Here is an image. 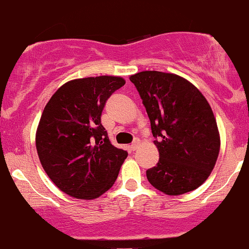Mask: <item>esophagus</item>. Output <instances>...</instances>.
<instances>
[{"label": "esophagus", "instance_id": "34e87169", "mask_svg": "<svg viewBox=\"0 0 249 249\" xmlns=\"http://www.w3.org/2000/svg\"><path fill=\"white\" fill-rule=\"evenodd\" d=\"M140 145V141L138 140V139H135L134 141H133V143L132 145H130V148H132V151H135L136 148H138V146Z\"/></svg>", "mask_w": 249, "mask_h": 249}]
</instances>
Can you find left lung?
Returning <instances> with one entry per match:
<instances>
[{"label":"left lung","instance_id":"1","mask_svg":"<svg viewBox=\"0 0 249 249\" xmlns=\"http://www.w3.org/2000/svg\"><path fill=\"white\" fill-rule=\"evenodd\" d=\"M139 91L159 151V161L146 171L154 188L170 196L202 185L220 153V133L210 104L183 77L142 71L129 77Z\"/></svg>","mask_w":249,"mask_h":249}]
</instances>
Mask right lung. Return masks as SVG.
Instances as JSON below:
<instances>
[{
	"label": "right lung",
	"instance_id": "right-lung-1",
	"mask_svg": "<svg viewBox=\"0 0 249 249\" xmlns=\"http://www.w3.org/2000/svg\"><path fill=\"white\" fill-rule=\"evenodd\" d=\"M121 77L73 79L61 85L42 111L38 156L51 180L69 196L95 199L114 185L127 151L111 145L101 116Z\"/></svg>",
	"mask_w": 249,
	"mask_h": 249
}]
</instances>
